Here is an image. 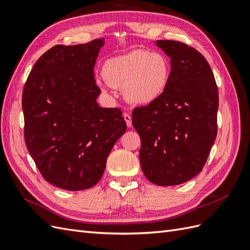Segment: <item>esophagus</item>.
Returning a JSON list of instances; mask_svg holds the SVG:
<instances>
[{"mask_svg":"<svg viewBox=\"0 0 250 250\" xmlns=\"http://www.w3.org/2000/svg\"><path fill=\"white\" fill-rule=\"evenodd\" d=\"M124 119L126 121V124L128 127H131L132 126V122H131V116L129 115V113H124Z\"/></svg>","mask_w":250,"mask_h":250,"instance_id":"1","label":"esophagus"}]
</instances>
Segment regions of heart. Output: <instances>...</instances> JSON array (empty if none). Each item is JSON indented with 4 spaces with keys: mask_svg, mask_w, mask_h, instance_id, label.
Listing matches in <instances>:
<instances>
[{
    "mask_svg": "<svg viewBox=\"0 0 250 250\" xmlns=\"http://www.w3.org/2000/svg\"><path fill=\"white\" fill-rule=\"evenodd\" d=\"M168 60L160 53L133 50L107 59L102 65L104 80L98 85L122 87L125 100L134 105H148L162 96L170 79Z\"/></svg>",
    "mask_w": 250,
    "mask_h": 250,
    "instance_id": "1",
    "label": "heart"
}]
</instances>
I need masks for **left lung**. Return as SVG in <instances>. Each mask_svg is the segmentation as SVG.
Here are the masks:
<instances>
[{
  "label": "left lung",
  "mask_w": 250,
  "mask_h": 250,
  "mask_svg": "<svg viewBox=\"0 0 250 250\" xmlns=\"http://www.w3.org/2000/svg\"><path fill=\"white\" fill-rule=\"evenodd\" d=\"M170 57L162 96L135 108L132 125L142 147L143 173L156 186H177L199 174L217 135L218 88L207 59L186 43L154 42Z\"/></svg>",
  "instance_id": "obj_1"
}]
</instances>
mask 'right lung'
I'll return each instance as SVG.
<instances>
[{
	"label": "right lung",
	"mask_w": 250,
	"mask_h": 250,
	"mask_svg": "<svg viewBox=\"0 0 250 250\" xmlns=\"http://www.w3.org/2000/svg\"><path fill=\"white\" fill-rule=\"evenodd\" d=\"M104 39L51 48L22 92L25 142L42 177L66 191L94 187L126 131L120 108L99 106L94 66Z\"/></svg>",
	"instance_id": "right-lung-1"
}]
</instances>
